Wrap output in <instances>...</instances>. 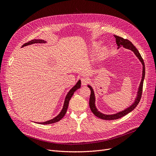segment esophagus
I'll list each match as a JSON object with an SVG mask.
<instances>
[{"instance_id": "esophagus-1", "label": "esophagus", "mask_w": 156, "mask_h": 156, "mask_svg": "<svg viewBox=\"0 0 156 156\" xmlns=\"http://www.w3.org/2000/svg\"><path fill=\"white\" fill-rule=\"evenodd\" d=\"M81 84H82V85H85L88 83V81H89V79L88 77H86V76H84V77H82L81 79Z\"/></svg>"}]
</instances>
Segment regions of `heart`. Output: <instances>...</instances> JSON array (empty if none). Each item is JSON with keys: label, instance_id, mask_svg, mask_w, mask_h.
Here are the masks:
<instances>
[{"label": "heart", "instance_id": "obj_1", "mask_svg": "<svg viewBox=\"0 0 156 156\" xmlns=\"http://www.w3.org/2000/svg\"><path fill=\"white\" fill-rule=\"evenodd\" d=\"M99 44L98 42H94L92 44V48H96L98 46H99ZM107 51H108V48L106 47H102L101 48L100 50L99 51V52H98L97 54V56L98 58H102V57H103L105 54L106 53H107Z\"/></svg>", "mask_w": 156, "mask_h": 156}]
</instances>
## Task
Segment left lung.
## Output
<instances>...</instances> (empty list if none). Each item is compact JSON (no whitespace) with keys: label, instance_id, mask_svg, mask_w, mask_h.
Returning a JSON list of instances; mask_svg holds the SVG:
<instances>
[{"label":"left lung","instance_id":"obj_1","mask_svg":"<svg viewBox=\"0 0 156 156\" xmlns=\"http://www.w3.org/2000/svg\"><path fill=\"white\" fill-rule=\"evenodd\" d=\"M114 37L116 38V44L118 45V48H119L120 47H122L126 49H129V50L132 51L133 52L135 55L136 56L138 60L140 61V62L142 64V79L140 83V85H139V87L138 88V91L136 92V97L134 100V102L131 104L129 107L125 109L124 110H122L121 111H119L116 113L112 114H104L100 111H98L97 108H96L95 105V93L94 91V89L90 85H88V87L90 89L91 94H90V101H89V105H90V108L92 112L95 114V115L99 118L102 119L104 120H114V119H117L123 117L124 116L126 115L129 112H132L136 107L137 105L138 104L139 102L140 101L141 99V96H142V88H143V83H144V80L145 78V64L144 62V60L142 59V57L140 55V54L139 53L138 51L136 49V48L133 45V44L130 42L129 40L127 39H124L123 38L118 37L117 35H114Z\"/></svg>","mask_w":156,"mask_h":156}]
</instances>
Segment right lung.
Returning <instances> with one entry per match:
<instances>
[{"label":"right lung","mask_w":156,"mask_h":156,"mask_svg":"<svg viewBox=\"0 0 156 156\" xmlns=\"http://www.w3.org/2000/svg\"><path fill=\"white\" fill-rule=\"evenodd\" d=\"M47 42L45 40H40V39H34L32 40L30 42L25 43L24 45H23V46L21 47H24L25 46L29 45H31L34 44H43V43H46ZM81 87V80H79L78 81V82L75 85V86H73L71 89L68 92L66 96L65 97L64 99V104H63V107L62 110L61 111V112H59V114H57V116H56L55 117H54L53 119L48 120L47 121L45 122H37V123L38 124H41V125H48V124H52V123H54V122H58L59 121H60L65 115L66 112L67 111L68 108V105H69V102L71 99V98L72 97L73 95L75 93V92L76 90L77 89L80 88Z\"/></svg>","instance_id":"right-lung-1"}]
</instances>
